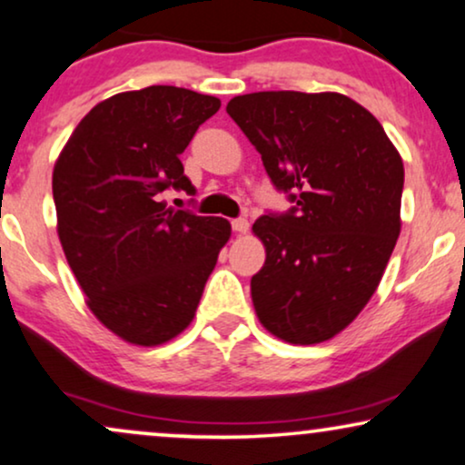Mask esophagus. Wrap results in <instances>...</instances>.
Wrapping results in <instances>:
<instances>
[{
    "label": "esophagus",
    "instance_id": "1",
    "mask_svg": "<svg viewBox=\"0 0 465 465\" xmlns=\"http://www.w3.org/2000/svg\"><path fill=\"white\" fill-rule=\"evenodd\" d=\"M232 227H233V232H236V233H246V232H249V221H246V219H233Z\"/></svg>",
    "mask_w": 465,
    "mask_h": 465
}]
</instances>
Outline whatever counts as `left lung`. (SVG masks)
I'll use <instances>...</instances> for the list:
<instances>
[{"instance_id": "1", "label": "left lung", "mask_w": 465, "mask_h": 465, "mask_svg": "<svg viewBox=\"0 0 465 465\" xmlns=\"http://www.w3.org/2000/svg\"><path fill=\"white\" fill-rule=\"evenodd\" d=\"M227 114L295 203L252 225L265 246L251 278L259 323L289 344L325 342L366 308L398 242V148L342 93H249L233 97Z\"/></svg>"}]
</instances>
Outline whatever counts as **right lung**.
<instances>
[{
    "label": "right lung",
    "mask_w": 465,
    "mask_h": 465,
    "mask_svg": "<svg viewBox=\"0 0 465 465\" xmlns=\"http://www.w3.org/2000/svg\"><path fill=\"white\" fill-rule=\"evenodd\" d=\"M221 99L153 84L99 102L53 170L57 233L99 323L135 346L187 330L232 225L168 208L165 189H195L181 163Z\"/></svg>",
    "instance_id": "obj_1"
}]
</instances>
